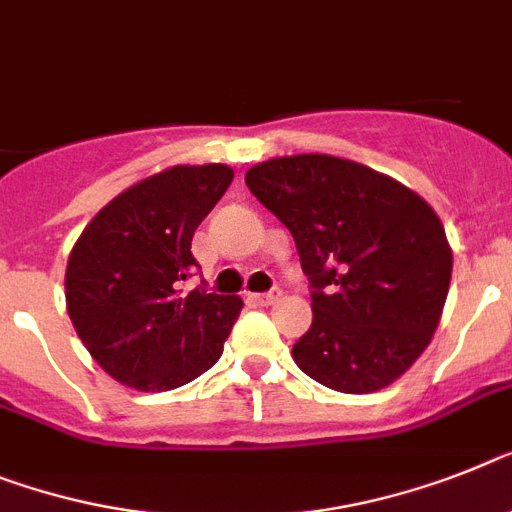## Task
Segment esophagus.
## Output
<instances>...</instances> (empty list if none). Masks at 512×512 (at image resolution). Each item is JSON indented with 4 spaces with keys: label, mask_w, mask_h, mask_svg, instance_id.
<instances>
[{
    "label": "esophagus",
    "mask_w": 512,
    "mask_h": 512,
    "mask_svg": "<svg viewBox=\"0 0 512 512\" xmlns=\"http://www.w3.org/2000/svg\"><path fill=\"white\" fill-rule=\"evenodd\" d=\"M281 296H283L281 289H270V291H265V294H257L255 299L260 304H263V307H270V304H276L278 299H281Z\"/></svg>",
    "instance_id": "esophagus-1"
}]
</instances>
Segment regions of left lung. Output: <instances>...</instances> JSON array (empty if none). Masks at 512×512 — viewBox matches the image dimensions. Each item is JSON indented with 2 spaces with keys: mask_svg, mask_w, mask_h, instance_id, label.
<instances>
[{
  "mask_svg": "<svg viewBox=\"0 0 512 512\" xmlns=\"http://www.w3.org/2000/svg\"><path fill=\"white\" fill-rule=\"evenodd\" d=\"M249 192L294 236L312 328L294 343L304 375L338 393H375L422 356L453 273L440 218L422 197L346 158L257 163Z\"/></svg>",
  "mask_w": 512,
  "mask_h": 512,
  "instance_id": "left-lung-1",
  "label": "left lung"
}]
</instances>
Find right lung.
Segmentation results:
<instances>
[{"label": "right lung", "instance_id": "add662e5", "mask_svg": "<svg viewBox=\"0 0 512 512\" xmlns=\"http://www.w3.org/2000/svg\"><path fill=\"white\" fill-rule=\"evenodd\" d=\"M221 163L174 166L114 197L67 263V312L90 356L145 393L187 385L223 354L242 299L184 291L200 270L192 236L229 190Z\"/></svg>", "mask_w": 512, "mask_h": 512}]
</instances>
